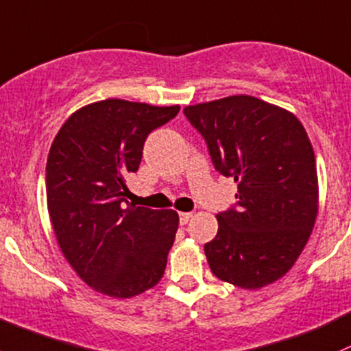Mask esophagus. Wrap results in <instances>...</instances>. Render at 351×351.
Returning a JSON list of instances; mask_svg holds the SVG:
<instances>
[{
    "mask_svg": "<svg viewBox=\"0 0 351 351\" xmlns=\"http://www.w3.org/2000/svg\"><path fill=\"white\" fill-rule=\"evenodd\" d=\"M191 217H192V213H180V214H179L180 224H187Z\"/></svg>",
    "mask_w": 351,
    "mask_h": 351,
    "instance_id": "obj_1",
    "label": "esophagus"
}]
</instances>
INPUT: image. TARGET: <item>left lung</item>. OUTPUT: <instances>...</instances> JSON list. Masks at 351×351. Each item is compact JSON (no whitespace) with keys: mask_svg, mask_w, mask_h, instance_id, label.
I'll use <instances>...</instances> for the list:
<instances>
[{"mask_svg":"<svg viewBox=\"0 0 351 351\" xmlns=\"http://www.w3.org/2000/svg\"><path fill=\"white\" fill-rule=\"evenodd\" d=\"M214 167L237 182L236 207L217 214L204 244L214 276L258 289L285 276L318 214V176L306 130L291 112L250 95L184 108Z\"/></svg>","mask_w":351,"mask_h":351,"instance_id":"obj_1","label":"left lung"}]
</instances>
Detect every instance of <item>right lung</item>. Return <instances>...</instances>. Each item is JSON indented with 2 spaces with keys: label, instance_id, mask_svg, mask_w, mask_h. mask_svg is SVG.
<instances>
[{
  "label": "right lung",
  "instance_id": "right-lung-1",
  "mask_svg": "<svg viewBox=\"0 0 351 351\" xmlns=\"http://www.w3.org/2000/svg\"><path fill=\"white\" fill-rule=\"evenodd\" d=\"M108 99L82 107L56 134L47 160V202L58 246L95 291L132 298L160 281L176 239V210L127 201L147 135L179 114Z\"/></svg>",
  "mask_w": 351,
  "mask_h": 351
}]
</instances>
